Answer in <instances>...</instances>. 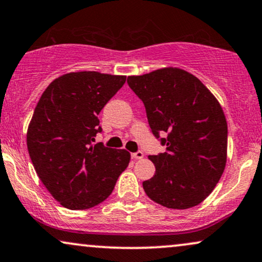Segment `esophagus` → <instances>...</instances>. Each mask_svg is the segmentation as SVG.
Masks as SVG:
<instances>
[{"label":"esophagus","instance_id":"esophagus-1","mask_svg":"<svg viewBox=\"0 0 262 262\" xmlns=\"http://www.w3.org/2000/svg\"><path fill=\"white\" fill-rule=\"evenodd\" d=\"M142 157H144V152L142 151H137L132 154V158H133V160H141Z\"/></svg>","mask_w":262,"mask_h":262}]
</instances>
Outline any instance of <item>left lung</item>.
<instances>
[{"label":"left lung","mask_w":262,"mask_h":262,"mask_svg":"<svg viewBox=\"0 0 262 262\" xmlns=\"http://www.w3.org/2000/svg\"><path fill=\"white\" fill-rule=\"evenodd\" d=\"M152 133L168 134L163 154L150 156L156 173L142 183L152 201L171 209L198 205L211 193L227 158V122L219 101L196 76L164 68L128 76Z\"/></svg>","instance_id":"1"}]
</instances>
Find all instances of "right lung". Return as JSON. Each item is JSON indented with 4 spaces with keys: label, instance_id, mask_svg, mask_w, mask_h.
<instances>
[{
    "label": "right lung",
    "instance_id": "add662e5",
    "mask_svg": "<svg viewBox=\"0 0 262 262\" xmlns=\"http://www.w3.org/2000/svg\"><path fill=\"white\" fill-rule=\"evenodd\" d=\"M125 76L78 71L55 78L39 98L26 142L38 178L62 207L84 210L105 201L130 154L94 144L98 115Z\"/></svg>",
    "mask_w": 262,
    "mask_h": 262
}]
</instances>
